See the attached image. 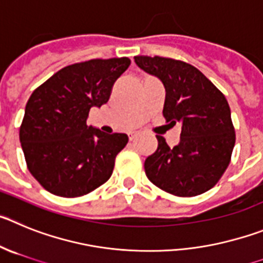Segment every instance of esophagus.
Returning <instances> with one entry per match:
<instances>
[{"mask_svg": "<svg viewBox=\"0 0 263 263\" xmlns=\"http://www.w3.org/2000/svg\"><path fill=\"white\" fill-rule=\"evenodd\" d=\"M135 136H136V132H131V134H128V137H129V140H134Z\"/></svg>", "mask_w": 263, "mask_h": 263, "instance_id": "esophagus-1", "label": "esophagus"}]
</instances>
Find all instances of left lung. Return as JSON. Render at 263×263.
<instances>
[{
  "label": "left lung",
  "mask_w": 263,
  "mask_h": 263,
  "mask_svg": "<svg viewBox=\"0 0 263 263\" xmlns=\"http://www.w3.org/2000/svg\"><path fill=\"white\" fill-rule=\"evenodd\" d=\"M135 63L165 87L164 114L172 126L181 124V140L170 148L162 136L157 151L144 162L148 179L177 196H195L217 183L231 161L236 135L226 97L187 63L135 56Z\"/></svg>",
  "instance_id": "8db88e82"
}]
</instances>
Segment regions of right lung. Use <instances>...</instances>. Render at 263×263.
I'll use <instances>...</instances> for the list:
<instances>
[{
	"label": "right lung",
	"mask_w": 263,
	"mask_h": 263,
	"mask_svg": "<svg viewBox=\"0 0 263 263\" xmlns=\"http://www.w3.org/2000/svg\"><path fill=\"white\" fill-rule=\"evenodd\" d=\"M131 60L94 59L72 64L40 85L25 108L20 140L27 167L47 191L74 198L96 190L112 174L126 134L87 126L91 107L107 103Z\"/></svg>",
	"instance_id": "add662e5"
}]
</instances>
